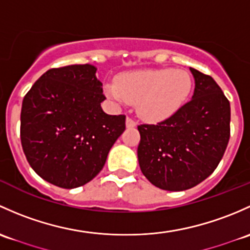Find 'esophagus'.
<instances>
[{
  "label": "esophagus",
  "mask_w": 250,
  "mask_h": 250,
  "mask_svg": "<svg viewBox=\"0 0 250 250\" xmlns=\"http://www.w3.org/2000/svg\"><path fill=\"white\" fill-rule=\"evenodd\" d=\"M136 125H137V123H136L132 118L130 117L126 118V126H127V127H135Z\"/></svg>",
  "instance_id": "1"
}]
</instances>
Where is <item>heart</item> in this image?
<instances>
[{
	"label": "heart",
	"instance_id": "b5f03b06",
	"mask_svg": "<svg viewBox=\"0 0 250 250\" xmlns=\"http://www.w3.org/2000/svg\"><path fill=\"white\" fill-rule=\"evenodd\" d=\"M192 79L184 69H137L120 74L104 91L118 104L135 102L137 113L149 122H160L178 112L189 99Z\"/></svg>",
	"mask_w": 250,
	"mask_h": 250
}]
</instances>
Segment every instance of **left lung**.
Instances as JSON below:
<instances>
[{"mask_svg": "<svg viewBox=\"0 0 250 250\" xmlns=\"http://www.w3.org/2000/svg\"><path fill=\"white\" fill-rule=\"evenodd\" d=\"M191 101L158 124H141L138 163L146 178L168 191L196 187L214 172L230 140V102L210 76L190 68Z\"/></svg>", "mask_w": 250, "mask_h": 250, "instance_id": "obj_1", "label": "left lung"}]
</instances>
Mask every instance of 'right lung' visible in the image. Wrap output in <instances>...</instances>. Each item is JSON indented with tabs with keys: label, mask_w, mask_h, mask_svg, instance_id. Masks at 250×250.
Here are the masks:
<instances>
[{
	"label": "right lung",
	"mask_w": 250,
	"mask_h": 250,
	"mask_svg": "<svg viewBox=\"0 0 250 250\" xmlns=\"http://www.w3.org/2000/svg\"><path fill=\"white\" fill-rule=\"evenodd\" d=\"M91 65L45 72L25 95L20 115L22 150L33 171L73 189L94 179L125 130L124 114L108 115L102 83Z\"/></svg>",
	"instance_id": "1"
}]
</instances>
